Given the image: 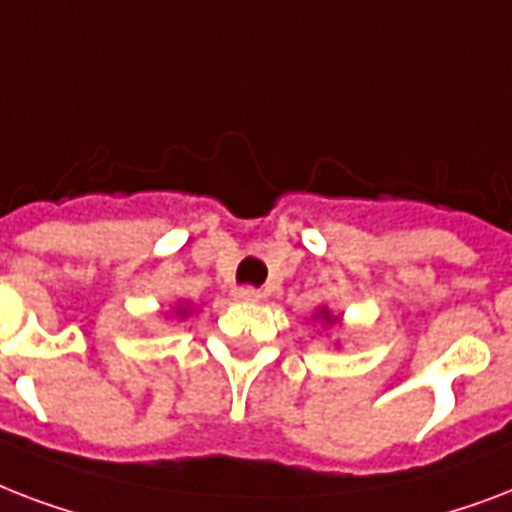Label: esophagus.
<instances>
[{"instance_id": "1", "label": "esophagus", "mask_w": 512, "mask_h": 512, "mask_svg": "<svg viewBox=\"0 0 512 512\" xmlns=\"http://www.w3.org/2000/svg\"><path fill=\"white\" fill-rule=\"evenodd\" d=\"M235 296L240 301H261V299H264V293H261L259 288H253V285H243V288H237Z\"/></svg>"}]
</instances>
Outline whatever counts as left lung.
Listing matches in <instances>:
<instances>
[{
    "mask_svg": "<svg viewBox=\"0 0 512 512\" xmlns=\"http://www.w3.org/2000/svg\"><path fill=\"white\" fill-rule=\"evenodd\" d=\"M323 318H326V323H336V318H328V312H326V315H323Z\"/></svg>",
    "mask_w": 512,
    "mask_h": 512,
    "instance_id": "1",
    "label": "left lung"
}]
</instances>
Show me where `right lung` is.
<instances>
[{
	"instance_id": "right-lung-1",
	"label": "right lung",
	"mask_w": 512,
	"mask_h": 512,
	"mask_svg": "<svg viewBox=\"0 0 512 512\" xmlns=\"http://www.w3.org/2000/svg\"><path fill=\"white\" fill-rule=\"evenodd\" d=\"M184 315H186V310H184Z\"/></svg>"
}]
</instances>
